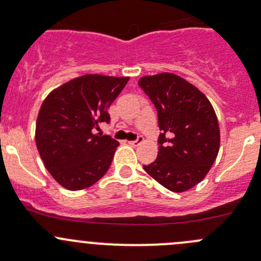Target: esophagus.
<instances>
[{"label": "esophagus", "instance_id": "1", "mask_svg": "<svg viewBox=\"0 0 261 261\" xmlns=\"http://www.w3.org/2000/svg\"><path fill=\"white\" fill-rule=\"evenodd\" d=\"M143 141H144V138H143V136L139 135V136H138V139H136V140L128 141V144H130L131 146H139V145H140L141 143H143Z\"/></svg>", "mask_w": 261, "mask_h": 261}]
</instances>
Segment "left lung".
Instances as JSON below:
<instances>
[{"label": "left lung", "mask_w": 261, "mask_h": 261, "mask_svg": "<svg viewBox=\"0 0 261 261\" xmlns=\"http://www.w3.org/2000/svg\"><path fill=\"white\" fill-rule=\"evenodd\" d=\"M138 84L156 109L160 128L158 158L144 169L169 191H188L206 177L220 149L211 102L172 73L143 77Z\"/></svg>", "instance_id": "obj_1"}]
</instances>
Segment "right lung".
Instances as JSON below:
<instances>
[{"label": "right lung", "instance_id": "add662e5", "mask_svg": "<svg viewBox=\"0 0 261 261\" xmlns=\"http://www.w3.org/2000/svg\"><path fill=\"white\" fill-rule=\"evenodd\" d=\"M127 82V77L87 74L54 89L41 105L36 146L51 177L64 188H87L109 170L120 144L93 130L110 123L107 110Z\"/></svg>", "mask_w": 261, "mask_h": 261}]
</instances>
